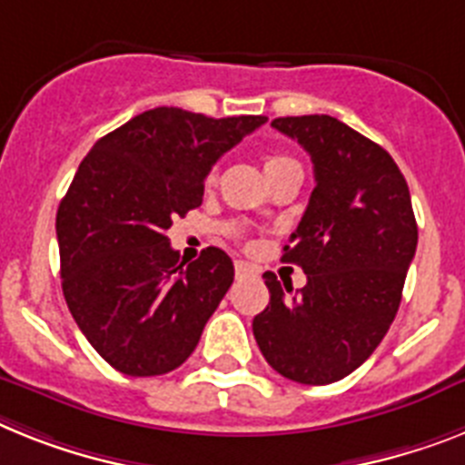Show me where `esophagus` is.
Segmentation results:
<instances>
[{
    "instance_id": "esophagus-1",
    "label": "esophagus",
    "mask_w": 465,
    "mask_h": 465,
    "mask_svg": "<svg viewBox=\"0 0 465 465\" xmlns=\"http://www.w3.org/2000/svg\"><path fill=\"white\" fill-rule=\"evenodd\" d=\"M233 267H236V276H248L252 272L251 264L243 262V260H236V264H233Z\"/></svg>"
}]
</instances>
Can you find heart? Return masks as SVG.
Returning a JSON list of instances; mask_svg holds the SVG:
<instances>
[{"instance_id":"1","label":"heart","mask_w":465,"mask_h":465,"mask_svg":"<svg viewBox=\"0 0 465 465\" xmlns=\"http://www.w3.org/2000/svg\"><path fill=\"white\" fill-rule=\"evenodd\" d=\"M288 167H300V165L292 158H288V155H267V158H264V174H267V177L281 173V170H288Z\"/></svg>"}]
</instances>
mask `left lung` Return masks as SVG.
Wrapping results in <instances>:
<instances>
[{"instance_id":"left-lung-1","label":"left lung","mask_w":465,"mask_h":465,"mask_svg":"<svg viewBox=\"0 0 465 465\" xmlns=\"http://www.w3.org/2000/svg\"><path fill=\"white\" fill-rule=\"evenodd\" d=\"M305 148L314 191L283 262L307 274L300 292L264 274L269 305L252 333L269 366L305 385L350 376L381 345L401 302L419 226L404 174L385 148L331 115L276 118Z\"/></svg>"}]
</instances>
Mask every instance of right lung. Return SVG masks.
Here are the masks:
<instances>
[{"mask_svg":"<svg viewBox=\"0 0 465 465\" xmlns=\"http://www.w3.org/2000/svg\"><path fill=\"white\" fill-rule=\"evenodd\" d=\"M267 123L160 106L94 143L58 205L61 286L92 347L127 376H160L196 350L233 281V262L205 248L186 264L167 229L203 203L222 155Z\"/></svg>","mask_w":465,"mask_h":465,"instance_id":"right-lung-1","label":"right lung"}]
</instances>
